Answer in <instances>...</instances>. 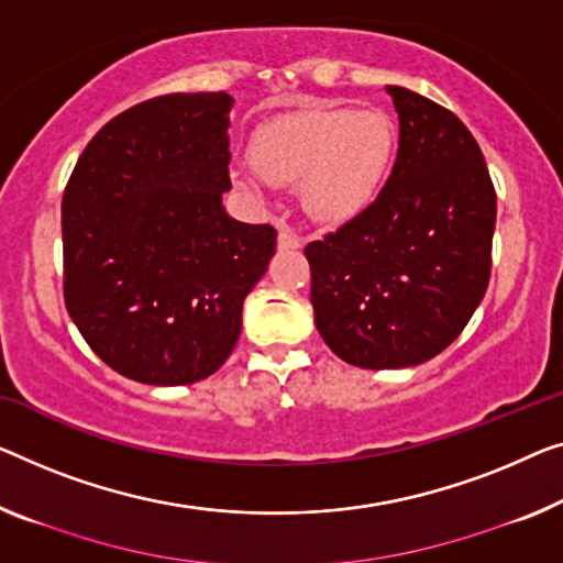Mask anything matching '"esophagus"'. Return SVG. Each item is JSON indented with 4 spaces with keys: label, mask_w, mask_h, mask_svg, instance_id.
Listing matches in <instances>:
<instances>
[{
    "label": "esophagus",
    "mask_w": 563,
    "mask_h": 563,
    "mask_svg": "<svg viewBox=\"0 0 563 563\" xmlns=\"http://www.w3.org/2000/svg\"><path fill=\"white\" fill-rule=\"evenodd\" d=\"M300 245H303L300 234L292 232L288 224H280V230H278V247L280 250H298Z\"/></svg>",
    "instance_id": "1"
}]
</instances>
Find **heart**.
<instances>
[{
  "label": "heart",
  "instance_id": "obj_1",
  "mask_svg": "<svg viewBox=\"0 0 563 563\" xmlns=\"http://www.w3.org/2000/svg\"><path fill=\"white\" fill-rule=\"evenodd\" d=\"M397 154V129L379 111L303 108L260 125L250 141V162L265 181L298 187L306 212L341 224L362 214L379 195ZM238 187L257 195L253 176Z\"/></svg>",
  "mask_w": 563,
  "mask_h": 563
}]
</instances>
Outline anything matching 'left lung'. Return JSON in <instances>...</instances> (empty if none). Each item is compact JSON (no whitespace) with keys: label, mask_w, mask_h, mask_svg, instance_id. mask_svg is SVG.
Instances as JSON below:
<instances>
[{"label":"left lung","mask_w":563,"mask_h":563,"mask_svg":"<svg viewBox=\"0 0 563 563\" xmlns=\"http://www.w3.org/2000/svg\"><path fill=\"white\" fill-rule=\"evenodd\" d=\"M399 151L362 214L306 245L316 329L358 368H405L450 346L488 290L496 189L455 113L387 86Z\"/></svg>","instance_id":"left-lung-1"}]
</instances>
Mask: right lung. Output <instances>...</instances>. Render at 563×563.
<instances>
[{
  "mask_svg": "<svg viewBox=\"0 0 563 563\" xmlns=\"http://www.w3.org/2000/svg\"><path fill=\"white\" fill-rule=\"evenodd\" d=\"M230 106L169 93L108 121L63 195V296L90 349L133 382L195 384L242 331L278 232L228 217Z\"/></svg>",
  "mask_w": 563,
  "mask_h": 563,
  "instance_id": "add662e5",
  "label": "right lung"
}]
</instances>
